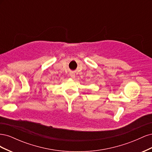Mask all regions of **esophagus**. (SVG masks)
Returning a JSON list of instances; mask_svg holds the SVG:
<instances>
[{"label": "esophagus", "mask_w": 152, "mask_h": 152, "mask_svg": "<svg viewBox=\"0 0 152 152\" xmlns=\"http://www.w3.org/2000/svg\"><path fill=\"white\" fill-rule=\"evenodd\" d=\"M70 77H71L72 78H73H73H75V73H73V72H72V73H70Z\"/></svg>", "instance_id": "obj_1"}]
</instances>
